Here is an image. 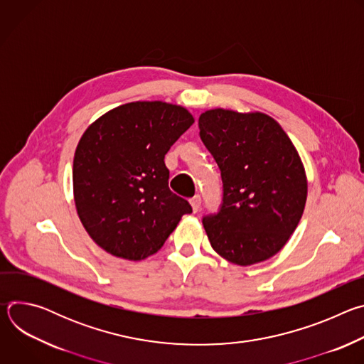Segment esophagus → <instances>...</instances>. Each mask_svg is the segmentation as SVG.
<instances>
[{
	"label": "esophagus",
	"mask_w": 364,
	"mask_h": 364,
	"mask_svg": "<svg viewBox=\"0 0 364 364\" xmlns=\"http://www.w3.org/2000/svg\"><path fill=\"white\" fill-rule=\"evenodd\" d=\"M190 203H191V207H193V212L197 213L200 210V207H201V197H200V194H196L193 198H190Z\"/></svg>",
	"instance_id": "34e87169"
}]
</instances>
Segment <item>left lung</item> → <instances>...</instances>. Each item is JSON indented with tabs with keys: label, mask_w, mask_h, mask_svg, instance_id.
<instances>
[{
	"label": "left lung",
	"mask_w": 364,
	"mask_h": 364,
	"mask_svg": "<svg viewBox=\"0 0 364 364\" xmlns=\"http://www.w3.org/2000/svg\"><path fill=\"white\" fill-rule=\"evenodd\" d=\"M200 138L219 166V209L203 216L212 247L247 267L278 253L296 229L306 200L299 155L265 114L212 109L198 118Z\"/></svg>",
	"instance_id": "1"
}]
</instances>
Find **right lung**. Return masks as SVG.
<instances>
[{"label":"right lung","instance_id":"obj_1","mask_svg":"<svg viewBox=\"0 0 364 364\" xmlns=\"http://www.w3.org/2000/svg\"><path fill=\"white\" fill-rule=\"evenodd\" d=\"M194 122L164 102H131L95 121L73 160L77 215L114 256L141 261L161 249L190 203L168 187L164 157Z\"/></svg>","mask_w":364,"mask_h":364}]
</instances>
